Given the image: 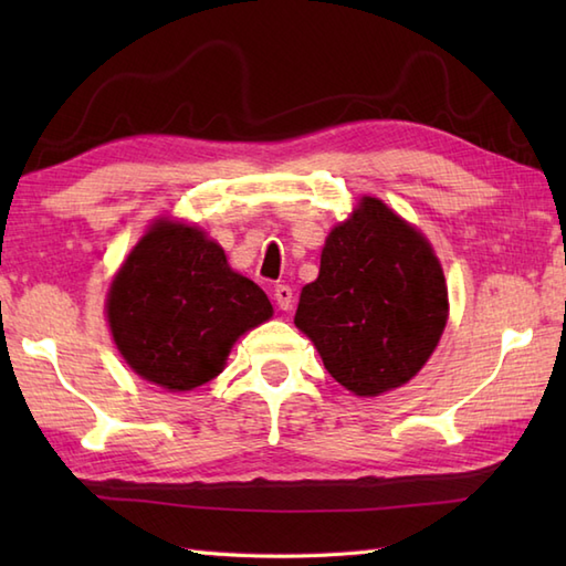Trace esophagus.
<instances>
[{"mask_svg": "<svg viewBox=\"0 0 566 566\" xmlns=\"http://www.w3.org/2000/svg\"><path fill=\"white\" fill-rule=\"evenodd\" d=\"M274 302H276V306H280L282 311H290V308H292V304H294V292H292V286H286V284H276V286H274Z\"/></svg>", "mask_w": 566, "mask_h": 566, "instance_id": "1", "label": "esophagus"}]
</instances>
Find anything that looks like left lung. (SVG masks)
Segmentation results:
<instances>
[{
    "mask_svg": "<svg viewBox=\"0 0 566 566\" xmlns=\"http://www.w3.org/2000/svg\"><path fill=\"white\" fill-rule=\"evenodd\" d=\"M331 377L357 396L401 387L428 363L448 323V286L428 240L365 197L333 228L318 280L294 316Z\"/></svg>",
    "mask_w": 566,
    "mask_h": 566,
    "instance_id": "1",
    "label": "left lung"
}]
</instances>
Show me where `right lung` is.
<instances>
[{"label": "right lung", "mask_w": 566, "mask_h": 566, "mask_svg": "<svg viewBox=\"0 0 566 566\" xmlns=\"http://www.w3.org/2000/svg\"><path fill=\"white\" fill-rule=\"evenodd\" d=\"M106 314L136 375L189 391L221 375L233 343L272 304L195 226L158 221L114 276Z\"/></svg>", "instance_id": "right-lung-1"}]
</instances>
